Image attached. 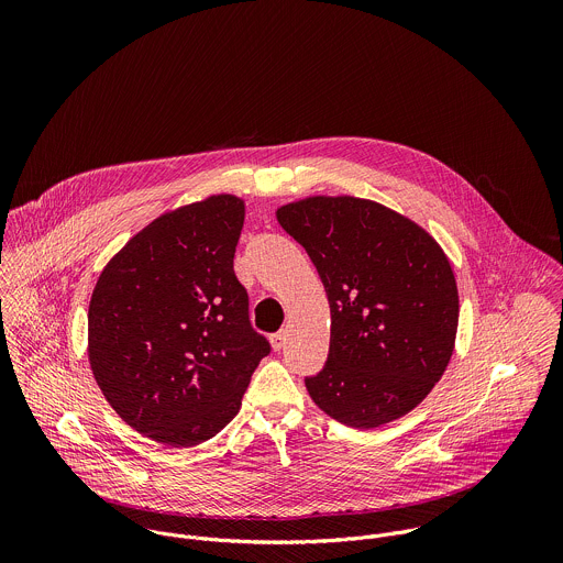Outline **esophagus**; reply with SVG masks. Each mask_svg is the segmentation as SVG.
Masks as SVG:
<instances>
[{
  "label": "esophagus",
  "instance_id": "esophagus-1",
  "mask_svg": "<svg viewBox=\"0 0 563 563\" xmlns=\"http://www.w3.org/2000/svg\"><path fill=\"white\" fill-rule=\"evenodd\" d=\"M285 339H287V332H285V330H280L278 334H274V336H272V347H274L276 352H280V350L285 347Z\"/></svg>",
  "mask_w": 563,
  "mask_h": 563
}]
</instances>
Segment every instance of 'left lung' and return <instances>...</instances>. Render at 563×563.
Masks as SVG:
<instances>
[{
  "label": "left lung",
  "mask_w": 563,
  "mask_h": 563,
  "mask_svg": "<svg viewBox=\"0 0 563 563\" xmlns=\"http://www.w3.org/2000/svg\"><path fill=\"white\" fill-rule=\"evenodd\" d=\"M311 258L332 311L313 404L350 428L415 410L454 352L459 291L437 240L410 218L354 196H311L276 211Z\"/></svg>",
  "instance_id": "left-lung-1"
}]
</instances>
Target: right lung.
<instances>
[{"mask_svg":"<svg viewBox=\"0 0 563 563\" xmlns=\"http://www.w3.org/2000/svg\"><path fill=\"white\" fill-rule=\"evenodd\" d=\"M245 202L209 196L167 211L107 263L89 305V363L109 406L172 448L216 437L240 410L265 336L233 274Z\"/></svg>","mask_w":563,"mask_h":563,"instance_id":"add662e5","label":"right lung"}]
</instances>
